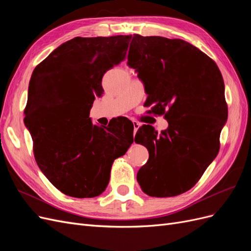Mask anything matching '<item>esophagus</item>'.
Instances as JSON below:
<instances>
[{
  "label": "esophagus",
  "instance_id": "34e87169",
  "mask_svg": "<svg viewBox=\"0 0 251 251\" xmlns=\"http://www.w3.org/2000/svg\"><path fill=\"white\" fill-rule=\"evenodd\" d=\"M133 126H134V135H135L136 133H137L140 125L137 123V121H133Z\"/></svg>",
  "mask_w": 251,
  "mask_h": 251
}]
</instances>
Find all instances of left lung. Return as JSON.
I'll return each mask as SVG.
<instances>
[{
  "label": "left lung",
  "instance_id": "1",
  "mask_svg": "<svg viewBox=\"0 0 251 251\" xmlns=\"http://www.w3.org/2000/svg\"><path fill=\"white\" fill-rule=\"evenodd\" d=\"M127 66L137 72L150 112L164 115L169 127L158 134L142 126L135 142L149 151L137 181L151 197H174L199 181L220 149L227 120L225 87L217 64L183 40L134 34Z\"/></svg>",
  "mask_w": 251,
  "mask_h": 251
}]
</instances>
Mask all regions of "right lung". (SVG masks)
<instances>
[{"mask_svg":"<svg viewBox=\"0 0 251 251\" xmlns=\"http://www.w3.org/2000/svg\"><path fill=\"white\" fill-rule=\"evenodd\" d=\"M131 37H74L32 72L24 123L40 170L67 196H100L114 160L133 143L130 121L118 118L100 126L89 117L103 93V74L125 59Z\"/></svg>","mask_w":251,"mask_h":251,"instance_id":"right-lung-1","label":"right lung"}]
</instances>
